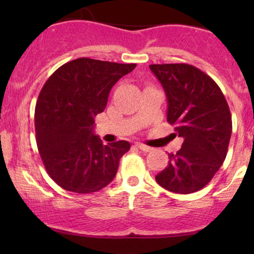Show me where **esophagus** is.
Wrapping results in <instances>:
<instances>
[{"instance_id":"1","label":"esophagus","mask_w":254,"mask_h":254,"mask_svg":"<svg viewBox=\"0 0 254 254\" xmlns=\"http://www.w3.org/2000/svg\"><path fill=\"white\" fill-rule=\"evenodd\" d=\"M136 147L139 148V149H141V150L145 151V153H148V151L153 150V148L148 147V145H145V144H143V143H136Z\"/></svg>"}]
</instances>
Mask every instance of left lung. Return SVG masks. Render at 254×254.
Masks as SVG:
<instances>
[{"label": "left lung", "instance_id": "1", "mask_svg": "<svg viewBox=\"0 0 254 254\" xmlns=\"http://www.w3.org/2000/svg\"><path fill=\"white\" fill-rule=\"evenodd\" d=\"M168 101L167 122L183 137L182 148L170 154L157 184L176 193L196 192L222 166L232 135V115L222 90L212 78L186 63L151 64Z\"/></svg>", "mask_w": 254, "mask_h": 254}]
</instances>
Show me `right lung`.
Here are the masks:
<instances>
[{
  "label": "right lung",
  "mask_w": 254,
  "mask_h": 254,
  "mask_svg": "<svg viewBox=\"0 0 254 254\" xmlns=\"http://www.w3.org/2000/svg\"><path fill=\"white\" fill-rule=\"evenodd\" d=\"M136 64L77 58L58 68L38 97L37 145L49 176L75 193L97 192L112 182L127 141L104 144L93 133L94 117L106 107L110 90Z\"/></svg>",
  "instance_id": "right-lung-1"
}]
</instances>
